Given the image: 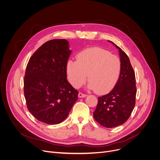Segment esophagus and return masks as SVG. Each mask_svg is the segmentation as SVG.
Returning a JSON list of instances; mask_svg holds the SVG:
<instances>
[{
    "label": "esophagus",
    "mask_w": 160,
    "mask_h": 160,
    "mask_svg": "<svg viewBox=\"0 0 160 160\" xmlns=\"http://www.w3.org/2000/svg\"><path fill=\"white\" fill-rule=\"evenodd\" d=\"M86 96H87V95L82 93L81 92H79V94H78V97H79V98H84V97H86Z\"/></svg>",
    "instance_id": "esophagus-1"
}]
</instances>
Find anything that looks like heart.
<instances>
[{"label":"heart","mask_w":160,"mask_h":160,"mask_svg":"<svg viewBox=\"0 0 160 160\" xmlns=\"http://www.w3.org/2000/svg\"><path fill=\"white\" fill-rule=\"evenodd\" d=\"M68 80L74 88L86 81L88 88L97 93L110 92L118 82L121 71L120 59L98 47L86 49L77 55V60H69L66 66Z\"/></svg>","instance_id":"1"}]
</instances>
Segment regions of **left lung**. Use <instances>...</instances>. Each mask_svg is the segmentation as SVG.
Instances as JSON below:
<instances>
[{
  "label": "left lung",
  "instance_id": "8db88e82",
  "mask_svg": "<svg viewBox=\"0 0 160 160\" xmlns=\"http://www.w3.org/2000/svg\"><path fill=\"white\" fill-rule=\"evenodd\" d=\"M109 42L119 49L121 71L113 90L98 98L93 117L102 126L114 128L122 125L130 116L135 105L137 88L135 72L128 57L119 47Z\"/></svg>",
  "mask_w": 160,
  "mask_h": 160
}]
</instances>
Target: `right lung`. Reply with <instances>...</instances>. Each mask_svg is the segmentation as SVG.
Wrapping results in <instances>:
<instances>
[{"instance_id": "obj_1", "label": "right lung", "mask_w": 160, "mask_h": 160, "mask_svg": "<svg viewBox=\"0 0 160 160\" xmlns=\"http://www.w3.org/2000/svg\"><path fill=\"white\" fill-rule=\"evenodd\" d=\"M71 52L66 39H52L35 51L27 65L24 95L27 108L48 125L63 121L78 100V91L67 80Z\"/></svg>"}]
</instances>
